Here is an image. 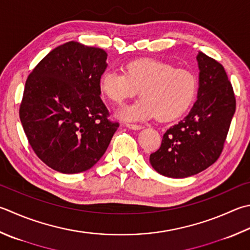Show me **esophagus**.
Segmentation results:
<instances>
[{
  "mask_svg": "<svg viewBox=\"0 0 250 250\" xmlns=\"http://www.w3.org/2000/svg\"><path fill=\"white\" fill-rule=\"evenodd\" d=\"M126 126L128 127V128H130V129H135V130H138V129L144 128V126H143V125H138V124H126Z\"/></svg>",
  "mask_w": 250,
  "mask_h": 250,
  "instance_id": "esophagus-1",
  "label": "esophagus"
}]
</instances>
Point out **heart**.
Returning a JSON list of instances; mask_svg holds the SVG:
<instances>
[{
    "instance_id": "1",
    "label": "heart",
    "mask_w": 250,
    "mask_h": 250,
    "mask_svg": "<svg viewBox=\"0 0 250 250\" xmlns=\"http://www.w3.org/2000/svg\"><path fill=\"white\" fill-rule=\"evenodd\" d=\"M99 87L102 95L114 104H122L139 90L141 98L122 107L121 119L141 121L155 116L160 122H169L185 114L194 103L198 93V78L189 69L143 58L127 62L124 73L104 70Z\"/></svg>"
}]
</instances>
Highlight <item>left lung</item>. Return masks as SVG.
<instances>
[{
    "label": "left lung",
    "mask_w": 250,
    "mask_h": 250,
    "mask_svg": "<svg viewBox=\"0 0 250 250\" xmlns=\"http://www.w3.org/2000/svg\"><path fill=\"white\" fill-rule=\"evenodd\" d=\"M198 99L185 119L168 128L150 163L164 176L184 178L208 168L224 148L236 109L232 83L218 61L199 52Z\"/></svg>",
    "instance_id": "obj_1"
}]
</instances>
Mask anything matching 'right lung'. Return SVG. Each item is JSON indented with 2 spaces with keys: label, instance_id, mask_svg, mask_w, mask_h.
<instances>
[{
  "label": "right lung",
  "instance_id": "1",
  "mask_svg": "<svg viewBox=\"0 0 250 250\" xmlns=\"http://www.w3.org/2000/svg\"><path fill=\"white\" fill-rule=\"evenodd\" d=\"M106 52L69 41L46 54L28 76L20 117L42 162L64 174L84 172L104 154L119 122L100 98Z\"/></svg>",
  "mask_w": 250,
  "mask_h": 250
}]
</instances>
